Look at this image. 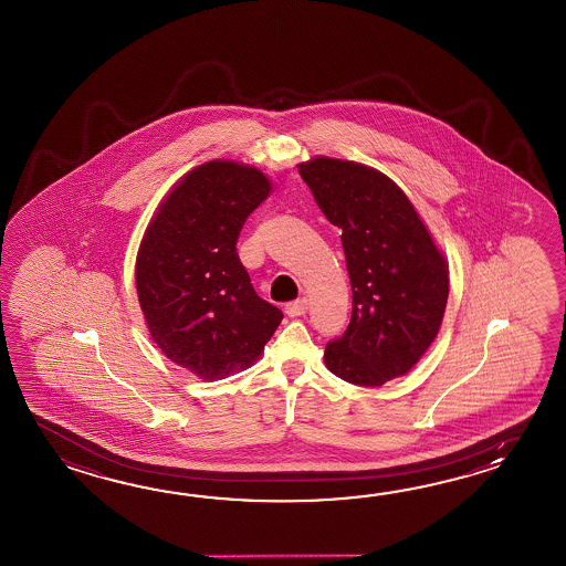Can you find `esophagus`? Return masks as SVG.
I'll return each mask as SVG.
<instances>
[{
	"label": "esophagus",
	"mask_w": 566,
	"mask_h": 566,
	"mask_svg": "<svg viewBox=\"0 0 566 566\" xmlns=\"http://www.w3.org/2000/svg\"><path fill=\"white\" fill-rule=\"evenodd\" d=\"M307 307H310V301H307V297H301V300L287 303L285 305V313H287L289 317H300V315L307 312Z\"/></svg>",
	"instance_id": "obj_1"
}]
</instances>
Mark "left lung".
Masks as SVG:
<instances>
[{
	"instance_id": "1",
	"label": "left lung",
	"mask_w": 566,
	"mask_h": 566,
	"mask_svg": "<svg viewBox=\"0 0 566 566\" xmlns=\"http://www.w3.org/2000/svg\"><path fill=\"white\" fill-rule=\"evenodd\" d=\"M325 218L342 229L352 319L325 346L329 373L358 386L405 376L446 315L449 263L409 196L378 169L315 156L300 164Z\"/></svg>"
}]
</instances>
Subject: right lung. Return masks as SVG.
Returning a JSON list of instances; mask_svg holds the SVG:
<instances>
[{
  "label": "right lung",
  "mask_w": 566,
  "mask_h": 566,
  "mask_svg": "<svg viewBox=\"0 0 566 566\" xmlns=\"http://www.w3.org/2000/svg\"><path fill=\"white\" fill-rule=\"evenodd\" d=\"M271 190L261 169L212 159L174 184L145 229L135 261L145 325L200 380L251 368L283 319L254 293L237 254L244 220Z\"/></svg>",
  "instance_id": "right-lung-1"
}]
</instances>
